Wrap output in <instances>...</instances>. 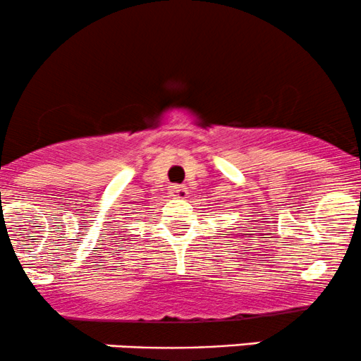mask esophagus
<instances>
[{
  "label": "esophagus",
  "instance_id": "obj_1",
  "mask_svg": "<svg viewBox=\"0 0 361 361\" xmlns=\"http://www.w3.org/2000/svg\"><path fill=\"white\" fill-rule=\"evenodd\" d=\"M169 195L173 198H186V188L183 185H171L169 186Z\"/></svg>",
  "mask_w": 361,
  "mask_h": 361
}]
</instances>
